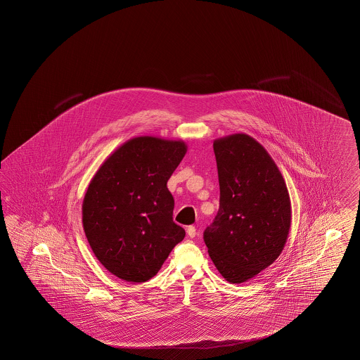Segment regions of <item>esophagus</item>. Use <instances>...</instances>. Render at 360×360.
Masks as SVG:
<instances>
[{
	"instance_id": "esophagus-1",
	"label": "esophagus",
	"mask_w": 360,
	"mask_h": 360,
	"mask_svg": "<svg viewBox=\"0 0 360 360\" xmlns=\"http://www.w3.org/2000/svg\"><path fill=\"white\" fill-rule=\"evenodd\" d=\"M187 236L190 238H195V236H196V228L195 226H188L187 228Z\"/></svg>"
}]
</instances>
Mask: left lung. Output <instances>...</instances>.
Listing matches in <instances>:
<instances>
[{"label": "left lung", "mask_w": 360, "mask_h": 360, "mask_svg": "<svg viewBox=\"0 0 360 360\" xmlns=\"http://www.w3.org/2000/svg\"><path fill=\"white\" fill-rule=\"evenodd\" d=\"M213 150L219 208L204 242L221 276L242 283L274 263L286 245L289 191L271 155L250 135L216 139Z\"/></svg>", "instance_id": "1"}]
</instances>
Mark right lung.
Instances as JSON below:
<instances>
[{
  "label": "right lung",
  "mask_w": 360,
  "mask_h": 360,
  "mask_svg": "<svg viewBox=\"0 0 360 360\" xmlns=\"http://www.w3.org/2000/svg\"><path fill=\"white\" fill-rule=\"evenodd\" d=\"M186 152L182 141L132 138L88 184L83 229L97 260L115 277L148 281L186 236L173 221L174 199L167 186Z\"/></svg>",
  "instance_id": "obj_1"
}]
</instances>
